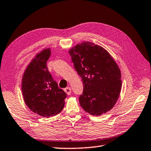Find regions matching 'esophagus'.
Returning a JSON list of instances; mask_svg holds the SVG:
<instances>
[{
    "instance_id": "esophagus-1",
    "label": "esophagus",
    "mask_w": 151,
    "mask_h": 151,
    "mask_svg": "<svg viewBox=\"0 0 151 151\" xmlns=\"http://www.w3.org/2000/svg\"><path fill=\"white\" fill-rule=\"evenodd\" d=\"M64 91H65V92L68 94V95H70V94L71 93V88H70V87L65 88L64 89Z\"/></svg>"
}]
</instances>
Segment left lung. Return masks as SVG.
Masks as SVG:
<instances>
[{
	"label": "left lung",
	"mask_w": 151,
	"mask_h": 151,
	"mask_svg": "<svg viewBox=\"0 0 151 151\" xmlns=\"http://www.w3.org/2000/svg\"><path fill=\"white\" fill-rule=\"evenodd\" d=\"M74 67L83 82L79 97L87 113L99 116L114 107L121 88L120 70L109 53L90 42L78 44L69 50Z\"/></svg>",
	"instance_id": "obj_1"
}]
</instances>
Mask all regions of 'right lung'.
<instances>
[{"mask_svg": "<svg viewBox=\"0 0 151 151\" xmlns=\"http://www.w3.org/2000/svg\"><path fill=\"white\" fill-rule=\"evenodd\" d=\"M50 55V49H44L35 56L25 70L22 85L27 106L34 113L46 118L60 113L67 97L47 69L46 62Z\"/></svg>", "mask_w": 151, "mask_h": 151, "instance_id": "right-lung-1", "label": "right lung"}]
</instances>
